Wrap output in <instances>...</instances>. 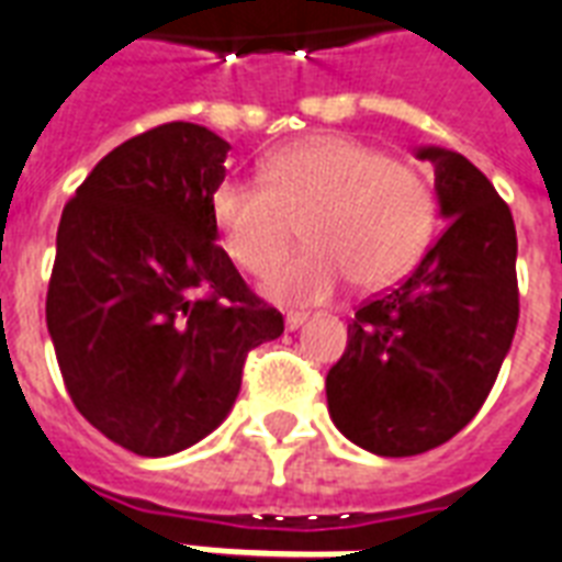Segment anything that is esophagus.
I'll list each match as a JSON object with an SVG mask.
<instances>
[{
  "mask_svg": "<svg viewBox=\"0 0 562 562\" xmlns=\"http://www.w3.org/2000/svg\"><path fill=\"white\" fill-rule=\"evenodd\" d=\"M306 318H310L306 312H289V315H285V327L289 329L303 327V324H306Z\"/></svg>",
  "mask_w": 562,
  "mask_h": 562,
  "instance_id": "obj_1",
  "label": "esophagus"
}]
</instances>
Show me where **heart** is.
I'll list each match as a JSON object with an SVG mask.
<instances>
[{
	"label": "heart",
	"instance_id": "1",
	"mask_svg": "<svg viewBox=\"0 0 562 562\" xmlns=\"http://www.w3.org/2000/svg\"><path fill=\"white\" fill-rule=\"evenodd\" d=\"M439 217L434 186L383 149L312 135L265 158L262 182L224 179L212 221L233 262L265 277L304 224L311 247L265 282L280 303H324L353 277L383 289L413 268Z\"/></svg>",
	"mask_w": 562,
	"mask_h": 562
}]
</instances>
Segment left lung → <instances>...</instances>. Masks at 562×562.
<instances>
[{
  "label": "left lung",
  "instance_id": "1",
  "mask_svg": "<svg viewBox=\"0 0 562 562\" xmlns=\"http://www.w3.org/2000/svg\"><path fill=\"white\" fill-rule=\"evenodd\" d=\"M448 226L397 289L366 300L327 374L329 415L350 442L413 457L453 439L495 385L519 324L516 224L460 153L424 147Z\"/></svg>",
  "mask_w": 562,
  "mask_h": 562
}]
</instances>
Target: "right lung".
Segmentation results:
<instances>
[{"label":"right lung","mask_w":562,"mask_h":562,"mask_svg":"<svg viewBox=\"0 0 562 562\" xmlns=\"http://www.w3.org/2000/svg\"><path fill=\"white\" fill-rule=\"evenodd\" d=\"M229 144L196 123L128 138L64 205L46 327L88 422L138 457H167L224 422L244 359L282 336L217 247L212 191Z\"/></svg>","instance_id":"add662e5"}]
</instances>
